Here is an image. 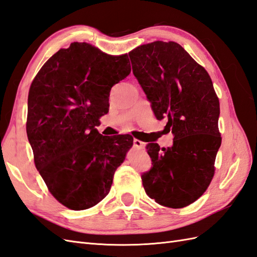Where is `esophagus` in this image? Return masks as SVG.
<instances>
[{"instance_id":"esophagus-1","label":"esophagus","mask_w":257,"mask_h":257,"mask_svg":"<svg viewBox=\"0 0 257 257\" xmlns=\"http://www.w3.org/2000/svg\"><path fill=\"white\" fill-rule=\"evenodd\" d=\"M134 146L138 149H143L144 148V142L138 140V139H135L134 140Z\"/></svg>"}]
</instances>
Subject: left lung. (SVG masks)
<instances>
[{
  "label": "left lung",
  "instance_id": "8db88e82",
  "mask_svg": "<svg viewBox=\"0 0 257 257\" xmlns=\"http://www.w3.org/2000/svg\"><path fill=\"white\" fill-rule=\"evenodd\" d=\"M134 75L151 102L173 146L162 151L149 143L152 168L141 176L151 199L163 206L182 208L206 191L215 174L221 144L219 100L208 72L180 44L155 41L129 53Z\"/></svg>",
  "mask_w": 257,
  "mask_h": 257
}]
</instances>
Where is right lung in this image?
Here are the masks:
<instances>
[{
  "instance_id": "1",
  "label": "right lung",
  "mask_w": 257,
  "mask_h": 257,
  "mask_svg": "<svg viewBox=\"0 0 257 257\" xmlns=\"http://www.w3.org/2000/svg\"><path fill=\"white\" fill-rule=\"evenodd\" d=\"M131 71L127 54L113 56L74 42L50 57L28 94L27 136L49 191L74 210L96 205L134 144L130 135L98 134L109 92Z\"/></svg>"
}]
</instances>
